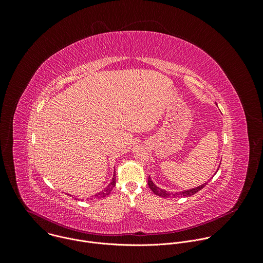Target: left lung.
<instances>
[{
	"instance_id": "obj_1",
	"label": "left lung",
	"mask_w": 263,
	"mask_h": 263,
	"mask_svg": "<svg viewBox=\"0 0 263 263\" xmlns=\"http://www.w3.org/2000/svg\"><path fill=\"white\" fill-rule=\"evenodd\" d=\"M206 184H207V183H205V184H203V185H201V186H199V187H196V189H192V190H190V191H184V192H180V193L174 194V193H170V192H166V191H163V190L159 189V187H157V186L153 183V181L151 180V178H149V177H148V179H147V185H148V187H149V190H151L156 196H159V197H161V198L190 197V196H193V195L197 194L199 191H201V190L203 189V187H205Z\"/></svg>"
}]
</instances>
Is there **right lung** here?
I'll use <instances>...</instances> for the list:
<instances>
[{"label":"right lung","instance_id":"add662e5","mask_svg":"<svg viewBox=\"0 0 263 263\" xmlns=\"http://www.w3.org/2000/svg\"><path fill=\"white\" fill-rule=\"evenodd\" d=\"M115 186H116V172H115L114 178H112L111 182L109 183V185L106 187V189H104L102 192H100V193L96 194V195H95V196H92V197H93V198H98V199H101V198H105L106 196H109V195H110L111 191L114 190V187H115ZM74 200H77V198L74 199Z\"/></svg>","mask_w":263,"mask_h":263}]
</instances>
